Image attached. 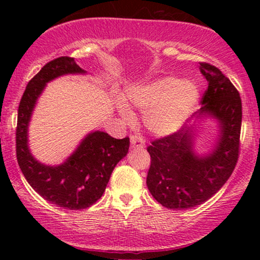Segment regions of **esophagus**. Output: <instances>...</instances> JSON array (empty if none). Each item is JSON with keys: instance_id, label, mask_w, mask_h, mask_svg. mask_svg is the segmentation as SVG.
Returning <instances> with one entry per match:
<instances>
[{"instance_id": "34e87169", "label": "esophagus", "mask_w": 260, "mask_h": 260, "mask_svg": "<svg viewBox=\"0 0 260 260\" xmlns=\"http://www.w3.org/2000/svg\"><path fill=\"white\" fill-rule=\"evenodd\" d=\"M130 142H131V147L133 148H137V149L144 148V140L143 137L140 136V135H131Z\"/></svg>"}]
</instances>
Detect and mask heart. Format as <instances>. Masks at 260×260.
I'll return each mask as SVG.
<instances>
[{
  "label": "heart",
  "instance_id": "1",
  "mask_svg": "<svg viewBox=\"0 0 260 260\" xmlns=\"http://www.w3.org/2000/svg\"><path fill=\"white\" fill-rule=\"evenodd\" d=\"M126 99L143 112L145 126L152 133L167 135L175 133L197 110L200 90L190 79L165 76L131 87ZM120 115L133 118V112L124 102L118 103Z\"/></svg>",
  "mask_w": 260,
  "mask_h": 260
}]
</instances>
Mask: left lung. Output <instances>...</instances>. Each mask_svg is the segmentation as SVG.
<instances>
[{"mask_svg": "<svg viewBox=\"0 0 260 260\" xmlns=\"http://www.w3.org/2000/svg\"><path fill=\"white\" fill-rule=\"evenodd\" d=\"M208 86L198 118L218 123L211 151L195 152L194 126L159 138L148 147L151 165L147 186L163 207L187 209L211 199L230 179L239 155L241 99L230 79L215 66L200 62Z\"/></svg>", "mask_w": 260, "mask_h": 260, "instance_id": "8db88e82", "label": "left lung"}]
</instances>
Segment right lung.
Returning a JSON list of instances; mask_svg holds the SVG:
<instances>
[{
	"instance_id": "1",
	"label": "right lung",
	"mask_w": 260,
	"mask_h": 260,
	"mask_svg": "<svg viewBox=\"0 0 260 260\" xmlns=\"http://www.w3.org/2000/svg\"><path fill=\"white\" fill-rule=\"evenodd\" d=\"M85 73L73 58L52 60L28 83L17 112L16 157L27 182L45 200L74 211L90 207L102 198L117 163L129 151V137L116 140L104 131H92L62 163L48 166L30 152L28 127L47 83L66 74Z\"/></svg>"
}]
</instances>
